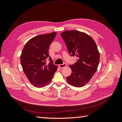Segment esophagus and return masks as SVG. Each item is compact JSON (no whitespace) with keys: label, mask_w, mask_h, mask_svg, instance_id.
Masks as SVG:
<instances>
[{"label":"esophagus","mask_w":122,"mask_h":122,"mask_svg":"<svg viewBox=\"0 0 122 122\" xmlns=\"http://www.w3.org/2000/svg\"><path fill=\"white\" fill-rule=\"evenodd\" d=\"M66 66H67V65H66V64H65V63H64V64H62L59 65H58V67H59V68H60L61 69V68H63L65 67Z\"/></svg>","instance_id":"obj_1"}]
</instances>
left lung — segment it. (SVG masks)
Listing matches in <instances>:
<instances>
[{
	"label": "left lung",
	"instance_id": "obj_1",
	"mask_svg": "<svg viewBox=\"0 0 122 122\" xmlns=\"http://www.w3.org/2000/svg\"><path fill=\"white\" fill-rule=\"evenodd\" d=\"M71 56L78 58L74 64L69 66L72 70L67 81L75 87L86 84L96 72L100 54L94 40L84 32L68 30L61 34Z\"/></svg>",
	"mask_w": 122,
	"mask_h": 122
}]
</instances>
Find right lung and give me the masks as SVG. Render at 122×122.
I'll return each mask as SVG.
<instances>
[{
    "mask_svg": "<svg viewBox=\"0 0 122 122\" xmlns=\"http://www.w3.org/2000/svg\"><path fill=\"white\" fill-rule=\"evenodd\" d=\"M56 35L54 32L36 36L28 41L23 49L20 57L22 67L29 82L36 87L49 83L57 70V66L53 64L48 51Z\"/></svg>",
    "mask_w": 122,
    "mask_h": 122,
    "instance_id": "right-lung-1",
    "label": "right lung"
}]
</instances>
